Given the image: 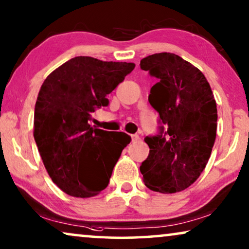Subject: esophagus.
<instances>
[{"mask_svg": "<svg viewBox=\"0 0 249 249\" xmlns=\"http://www.w3.org/2000/svg\"><path fill=\"white\" fill-rule=\"evenodd\" d=\"M131 138H132V141H133V142L138 141L139 139H140V138H139V135H138V134H132V135H131Z\"/></svg>", "mask_w": 249, "mask_h": 249, "instance_id": "34e87169", "label": "esophagus"}]
</instances>
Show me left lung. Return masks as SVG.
Here are the masks:
<instances>
[{"label": "left lung", "mask_w": 249, "mask_h": 249, "mask_svg": "<svg viewBox=\"0 0 249 249\" xmlns=\"http://www.w3.org/2000/svg\"><path fill=\"white\" fill-rule=\"evenodd\" d=\"M140 67L158 79L148 100L160 124L157 134L144 138L150 150L140 171L150 190L174 194L194 183L211 157L216 102L203 72L174 53L148 55Z\"/></svg>", "instance_id": "obj_1"}]
</instances>
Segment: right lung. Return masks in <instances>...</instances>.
Here are the masks:
<instances>
[{
    "label": "right lung",
    "mask_w": 249,
    "mask_h": 249,
    "mask_svg": "<svg viewBox=\"0 0 249 249\" xmlns=\"http://www.w3.org/2000/svg\"><path fill=\"white\" fill-rule=\"evenodd\" d=\"M135 67L132 62L75 57L53 71L41 86L34 112V139L52 181L72 197L97 196L107 188L123 149L124 132L89 124L107 95Z\"/></svg>",
    "instance_id": "add662e5"
}]
</instances>
